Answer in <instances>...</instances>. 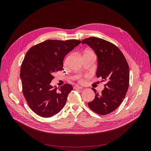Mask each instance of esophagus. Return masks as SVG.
Instances as JSON below:
<instances>
[{
  "instance_id": "obj_1",
  "label": "esophagus",
  "mask_w": 151,
  "mask_h": 151,
  "mask_svg": "<svg viewBox=\"0 0 151 151\" xmlns=\"http://www.w3.org/2000/svg\"><path fill=\"white\" fill-rule=\"evenodd\" d=\"M83 88L82 87H80L79 85H75L73 87V89L75 90H82Z\"/></svg>"
}]
</instances>
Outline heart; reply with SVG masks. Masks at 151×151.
<instances>
[{
    "mask_svg": "<svg viewBox=\"0 0 151 151\" xmlns=\"http://www.w3.org/2000/svg\"><path fill=\"white\" fill-rule=\"evenodd\" d=\"M82 54H83V56H85V55H95V54L94 52L93 51L91 50H85L83 52H82ZM69 57H68V58H66V59L65 60V61H64V64H66L68 61L69 60ZM79 81L80 82H82V79L81 78H79Z\"/></svg>",
    "mask_w": 151,
    "mask_h": 151,
    "instance_id": "heart-1",
    "label": "heart"
}]
</instances>
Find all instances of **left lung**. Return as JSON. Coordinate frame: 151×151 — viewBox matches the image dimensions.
<instances>
[{"label":"left lung","instance_id":"left-lung-1","mask_svg":"<svg viewBox=\"0 0 151 151\" xmlns=\"http://www.w3.org/2000/svg\"><path fill=\"white\" fill-rule=\"evenodd\" d=\"M82 44H87L95 51L98 59L96 76L106 82L100 94L92 88L96 96L88 107L96 114L107 115L118 108L125 97L130 78L128 63L121 50L109 41L90 37L83 39Z\"/></svg>","mask_w":151,"mask_h":151}]
</instances>
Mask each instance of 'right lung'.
<instances>
[{
	"label": "right lung",
	"instance_id": "right-lung-1",
	"mask_svg": "<svg viewBox=\"0 0 151 151\" xmlns=\"http://www.w3.org/2000/svg\"><path fill=\"white\" fill-rule=\"evenodd\" d=\"M81 42L49 39L33 46L26 54L20 69L22 91L30 108L39 116L51 117L65 105L72 86L65 83L58 90L50 83L54 73L62 70L64 57Z\"/></svg>",
	"mask_w": 151,
	"mask_h": 151
}]
</instances>
